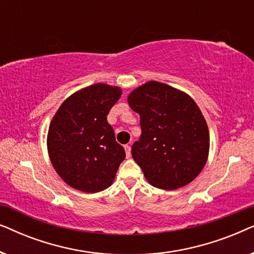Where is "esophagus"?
I'll use <instances>...</instances> for the list:
<instances>
[{
	"mask_svg": "<svg viewBox=\"0 0 254 254\" xmlns=\"http://www.w3.org/2000/svg\"><path fill=\"white\" fill-rule=\"evenodd\" d=\"M125 151H126L127 158H129L130 157V145H128V144L125 145Z\"/></svg>",
	"mask_w": 254,
	"mask_h": 254,
	"instance_id": "1",
	"label": "esophagus"
}]
</instances>
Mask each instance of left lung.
<instances>
[{
  "label": "left lung",
  "mask_w": 254,
  "mask_h": 254,
  "mask_svg": "<svg viewBox=\"0 0 254 254\" xmlns=\"http://www.w3.org/2000/svg\"><path fill=\"white\" fill-rule=\"evenodd\" d=\"M128 104L140 114L142 129L131 156L149 184L172 190L195 179L209 152V130L196 103L178 89L150 81L129 93Z\"/></svg>",
  "instance_id": "left-lung-1"
}]
</instances>
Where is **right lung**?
I'll return each mask as SVG.
<instances>
[{"mask_svg": "<svg viewBox=\"0 0 254 254\" xmlns=\"http://www.w3.org/2000/svg\"><path fill=\"white\" fill-rule=\"evenodd\" d=\"M121 92L119 86L104 83L86 86L68 97L52 119L48 155L72 189L97 193L112 185L126 152L116 141L107 114Z\"/></svg>", "mask_w": 254, "mask_h": 254, "instance_id": "1", "label": "right lung"}]
</instances>
